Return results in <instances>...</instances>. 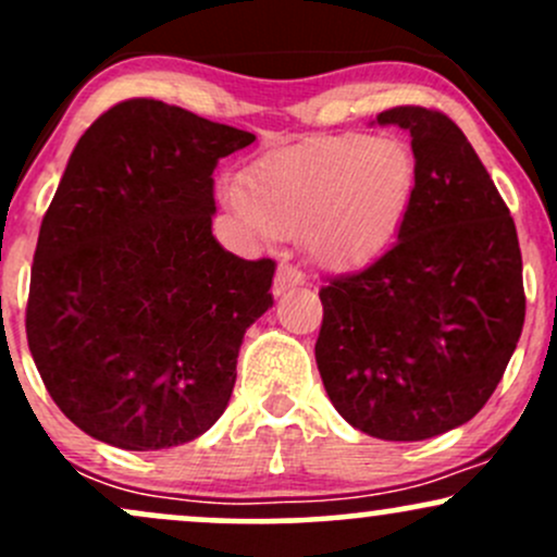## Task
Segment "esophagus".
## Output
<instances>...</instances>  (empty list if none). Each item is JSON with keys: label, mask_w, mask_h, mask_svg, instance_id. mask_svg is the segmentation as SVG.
<instances>
[{"label": "esophagus", "mask_w": 557, "mask_h": 557, "mask_svg": "<svg viewBox=\"0 0 557 557\" xmlns=\"http://www.w3.org/2000/svg\"><path fill=\"white\" fill-rule=\"evenodd\" d=\"M304 283H306V277H304V272L298 270V267L280 264L277 267V274H274L272 293H274V296H283V293L290 290V287H298V285H304Z\"/></svg>", "instance_id": "34e87169"}]
</instances>
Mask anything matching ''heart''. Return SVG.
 <instances>
[{"label":"heart","instance_id":"b5f03b06","mask_svg":"<svg viewBox=\"0 0 557 557\" xmlns=\"http://www.w3.org/2000/svg\"><path fill=\"white\" fill-rule=\"evenodd\" d=\"M417 157L398 138H311L251 164L225 201L261 238H298L322 267L354 270L398 235L417 194Z\"/></svg>","mask_w":557,"mask_h":557}]
</instances>
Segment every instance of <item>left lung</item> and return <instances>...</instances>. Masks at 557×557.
<instances>
[{
	"instance_id": "left-lung-1",
	"label": "left lung",
	"mask_w": 557,
	"mask_h": 557,
	"mask_svg": "<svg viewBox=\"0 0 557 557\" xmlns=\"http://www.w3.org/2000/svg\"><path fill=\"white\" fill-rule=\"evenodd\" d=\"M376 123L411 133L417 194L380 259L319 290L314 354L350 426L417 443L474 419L503 380L527 314L521 248L490 172L447 114L395 107Z\"/></svg>"
}]
</instances>
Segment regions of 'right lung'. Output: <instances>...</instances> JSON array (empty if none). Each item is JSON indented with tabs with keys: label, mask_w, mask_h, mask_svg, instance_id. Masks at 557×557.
<instances>
[{
	"label": "right lung",
	"mask_w": 557,
	"mask_h": 557,
	"mask_svg": "<svg viewBox=\"0 0 557 557\" xmlns=\"http://www.w3.org/2000/svg\"><path fill=\"white\" fill-rule=\"evenodd\" d=\"M253 140L127 99L75 144L38 230L25 332L52 400L101 443L164 450L227 408L274 261L216 243L212 175Z\"/></svg>",
	"instance_id": "obj_1"
}]
</instances>
